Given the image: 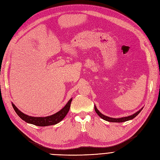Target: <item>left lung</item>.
Wrapping results in <instances>:
<instances>
[{
    "label": "left lung",
    "instance_id": "left-lung-1",
    "mask_svg": "<svg viewBox=\"0 0 160 160\" xmlns=\"http://www.w3.org/2000/svg\"><path fill=\"white\" fill-rule=\"evenodd\" d=\"M143 108H142L141 109H139L138 111H137L136 112L133 113V115H130V116H128V117H121V118H112V117H109L108 116H105L104 115H103L102 113H101L100 111H98V109H97V108L96 107V105H94V109L95 111L96 112V113L98 115V116L101 117L102 119H103L104 120L106 121H108V122H124L126 121H128V120H130L133 118H134L135 117L138 116L139 112L142 111Z\"/></svg>",
    "mask_w": 160,
    "mask_h": 160
}]
</instances>
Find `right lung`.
<instances>
[{"instance_id": "obj_1", "label": "right lung", "mask_w": 160, "mask_h": 160, "mask_svg": "<svg viewBox=\"0 0 160 160\" xmlns=\"http://www.w3.org/2000/svg\"><path fill=\"white\" fill-rule=\"evenodd\" d=\"M72 101V98H71L70 100L68 102V103L62 109H60L59 111L53 114L52 115L44 117H35L28 116L26 115V114L22 112L21 111H19L13 103H12V105L15 111L18 114V115L22 120L26 122L34 124L38 126H48L57 124L64 118V117L67 115V113L70 110Z\"/></svg>"}]
</instances>
